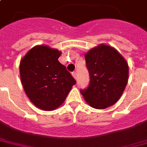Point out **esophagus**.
Segmentation results:
<instances>
[{"label":"esophagus","instance_id":"34e87169","mask_svg":"<svg viewBox=\"0 0 147 147\" xmlns=\"http://www.w3.org/2000/svg\"><path fill=\"white\" fill-rule=\"evenodd\" d=\"M72 75H73V77H74V78L75 79H77V73H76L75 71L72 73Z\"/></svg>","mask_w":147,"mask_h":147}]
</instances>
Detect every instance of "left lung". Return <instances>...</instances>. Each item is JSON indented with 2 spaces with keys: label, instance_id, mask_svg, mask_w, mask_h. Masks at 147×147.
Instances as JSON below:
<instances>
[{
  "label": "left lung",
  "instance_id": "1",
  "mask_svg": "<svg viewBox=\"0 0 147 147\" xmlns=\"http://www.w3.org/2000/svg\"><path fill=\"white\" fill-rule=\"evenodd\" d=\"M90 82L81 94L91 107L104 109L121 98L129 77V66L121 55L110 46L101 44L85 55Z\"/></svg>",
  "mask_w": 147,
  "mask_h": 147
}]
</instances>
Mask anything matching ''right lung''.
<instances>
[{
	"instance_id": "add662e5",
	"label": "right lung",
	"mask_w": 147,
	"mask_h": 147,
	"mask_svg": "<svg viewBox=\"0 0 147 147\" xmlns=\"http://www.w3.org/2000/svg\"><path fill=\"white\" fill-rule=\"evenodd\" d=\"M61 53L48 46L31 48L20 62L21 81L30 100L37 108L51 111L61 106L75 79L61 64Z\"/></svg>"
}]
</instances>
